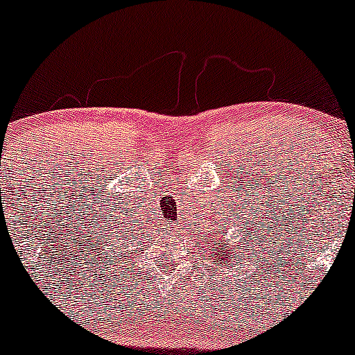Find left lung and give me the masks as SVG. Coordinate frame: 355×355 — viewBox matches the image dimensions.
I'll return each instance as SVG.
<instances>
[{"label": "left lung", "mask_w": 355, "mask_h": 355, "mask_svg": "<svg viewBox=\"0 0 355 355\" xmlns=\"http://www.w3.org/2000/svg\"><path fill=\"white\" fill-rule=\"evenodd\" d=\"M246 241V239H244ZM209 243V246H210V256L209 258L210 259H216L214 261V264H220L222 266V263H217V261H224V256H225V263H227V259H229V263H231V258H229V256L232 254V252H236V244L232 243V248L229 249V246H224V243H219V241H207ZM241 251V249L243 248H237Z\"/></svg>", "instance_id": "obj_1"}]
</instances>
